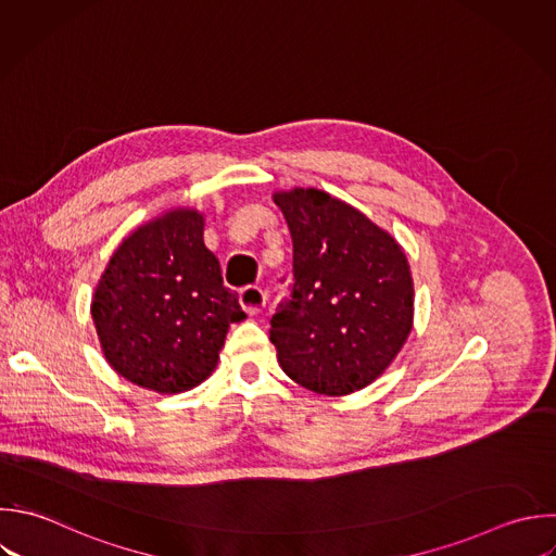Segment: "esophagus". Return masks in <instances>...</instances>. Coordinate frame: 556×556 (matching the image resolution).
<instances>
[{"label":"esophagus","instance_id":"obj_1","mask_svg":"<svg viewBox=\"0 0 556 556\" xmlns=\"http://www.w3.org/2000/svg\"><path fill=\"white\" fill-rule=\"evenodd\" d=\"M239 302L245 308V313L256 315V313H261L265 308L267 293L261 287H256V285H248V287H243L239 291Z\"/></svg>","mask_w":556,"mask_h":556}]
</instances>
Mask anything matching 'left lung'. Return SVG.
Wrapping results in <instances>:
<instances>
[{
	"instance_id": "1",
	"label": "left lung",
	"mask_w": 556,
	"mask_h": 556,
	"mask_svg": "<svg viewBox=\"0 0 556 556\" xmlns=\"http://www.w3.org/2000/svg\"><path fill=\"white\" fill-rule=\"evenodd\" d=\"M293 241V285L271 317L282 371L308 391L374 382L413 328V278L397 241L319 189L274 195Z\"/></svg>"
}]
</instances>
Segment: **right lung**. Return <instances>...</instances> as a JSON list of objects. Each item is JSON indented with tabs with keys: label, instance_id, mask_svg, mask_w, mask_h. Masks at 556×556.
<instances>
[{
	"label": "right lung",
	"instance_id": "1",
	"mask_svg": "<svg viewBox=\"0 0 556 556\" xmlns=\"http://www.w3.org/2000/svg\"><path fill=\"white\" fill-rule=\"evenodd\" d=\"M204 217L174 208L122 241L91 302L111 367L126 380L180 393L204 382L230 324L245 313L206 250Z\"/></svg>",
	"mask_w": 556,
	"mask_h": 556
}]
</instances>
